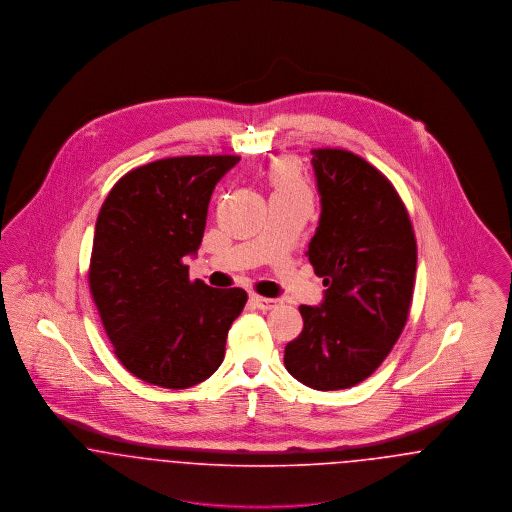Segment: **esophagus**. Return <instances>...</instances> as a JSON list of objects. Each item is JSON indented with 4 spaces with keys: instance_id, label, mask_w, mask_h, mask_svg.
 Wrapping results in <instances>:
<instances>
[{
    "instance_id": "obj_1",
    "label": "esophagus",
    "mask_w": 512,
    "mask_h": 512,
    "mask_svg": "<svg viewBox=\"0 0 512 512\" xmlns=\"http://www.w3.org/2000/svg\"><path fill=\"white\" fill-rule=\"evenodd\" d=\"M251 301L257 309L261 311H270L278 305V299H270V297H261V295H251Z\"/></svg>"
}]
</instances>
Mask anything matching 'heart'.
I'll list each match as a JSON object with an SVG mask.
<instances>
[{
    "label": "heart",
    "mask_w": 512,
    "mask_h": 512,
    "mask_svg": "<svg viewBox=\"0 0 512 512\" xmlns=\"http://www.w3.org/2000/svg\"><path fill=\"white\" fill-rule=\"evenodd\" d=\"M268 182L272 186V195H309V188L301 174L299 165L288 159H276L268 169Z\"/></svg>",
    "instance_id": "1"
}]
</instances>
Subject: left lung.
Masks as SVG:
<instances>
[{"label": "left lung", "instance_id": "obj_1", "mask_svg": "<svg viewBox=\"0 0 512 512\" xmlns=\"http://www.w3.org/2000/svg\"><path fill=\"white\" fill-rule=\"evenodd\" d=\"M311 153L322 213L307 255L326 292L320 307H299L303 330L284 365L313 390H345L384 363L407 324L416 240L405 203L376 167L347 149Z\"/></svg>", "mask_w": 512, "mask_h": 512}]
</instances>
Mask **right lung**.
<instances>
[{
    "mask_svg": "<svg viewBox=\"0 0 512 512\" xmlns=\"http://www.w3.org/2000/svg\"><path fill=\"white\" fill-rule=\"evenodd\" d=\"M238 155L167 157L126 172L101 205L90 292L122 366L147 384L184 390L207 380L224 359L242 288L190 280L207 207Z\"/></svg>",
    "mask_w": 512,
    "mask_h": 512,
    "instance_id": "obj_1",
    "label": "right lung"
}]
</instances>
